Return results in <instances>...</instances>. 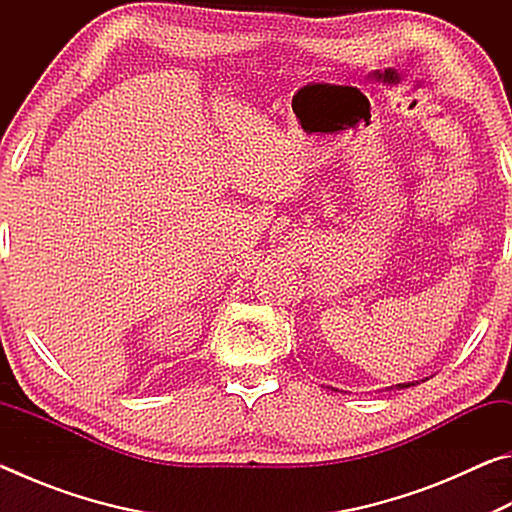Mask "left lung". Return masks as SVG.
Wrapping results in <instances>:
<instances>
[{
    "instance_id": "left-lung-1",
    "label": "left lung",
    "mask_w": 512,
    "mask_h": 512,
    "mask_svg": "<svg viewBox=\"0 0 512 512\" xmlns=\"http://www.w3.org/2000/svg\"><path fill=\"white\" fill-rule=\"evenodd\" d=\"M409 386H413V384H397V388H409Z\"/></svg>"
}]
</instances>
